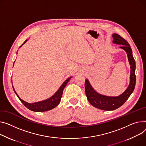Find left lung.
I'll list each match as a JSON object with an SVG mask.
<instances>
[{
	"instance_id": "8db88e82",
	"label": "left lung",
	"mask_w": 146,
	"mask_h": 146,
	"mask_svg": "<svg viewBox=\"0 0 146 146\" xmlns=\"http://www.w3.org/2000/svg\"><path fill=\"white\" fill-rule=\"evenodd\" d=\"M113 42L115 44L122 45L120 48L127 53L128 60L130 65V84L128 87L121 94L116 97L107 96L100 94L96 92L91 86L89 81L85 80V92L87 98L89 103L95 108L103 110H113L120 108L127 100L133 93L135 85L136 77L135 74V62L132 54V50L129 43L120 35L114 33Z\"/></svg>"
}]
</instances>
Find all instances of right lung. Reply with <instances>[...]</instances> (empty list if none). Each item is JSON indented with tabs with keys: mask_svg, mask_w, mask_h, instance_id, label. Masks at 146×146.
I'll list each match as a JSON object with an SVG mask.
<instances>
[{
	"mask_svg": "<svg viewBox=\"0 0 146 146\" xmlns=\"http://www.w3.org/2000/svg\"><path fill=\"white\" fill-rule=\"evenodd\" d=\"M27 41V40H26L25 41V42L22 44V46L23 44H24ZM71 78H72V77H69V78H68L67 80H66L64 82V83L62 84V85L60 86L59 90H58L56 92V93L53 96H52L51 98H48L46 100H43L41 102H36L34 103H29L25 102L22 99H21L20 98H19V96L17 95V94L16 93L15 90L14 89L13 86V90H14L15 94L17 95L18 98L19 99V100L21 101V102L24 104V106L25 107H26L27 109H29V110H31L32 111H36V112H43V111H46L52 110L53 108H56V107L59 104L61 98H62V94H63V89Z\"/></svg>",
	"mask_w": 146,
	"mask_h": 146,
	"instance_id": "add662e5",
	"label": "right lung"
}]
</instances>
